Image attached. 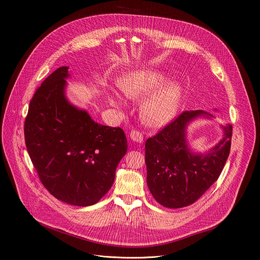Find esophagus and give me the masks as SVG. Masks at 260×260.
I'll use <instances>...</instances> for the list:
<instances>
[{
    "mask_svg": "<svg viewBox=\"0 0 260 260\" xmlns=\"http://www.w3.org/2000/svg\"><path fill=\"white\" fill-rule=\"evenodd\" d=\"M129 138H131L133 141H135L137 143H142L143 142V136H142V134L140 132L132 131L129 133Z\"/></svg>",
    "mask_w": 260,
    "mask_h": 260,
    "instance_id": "1",
    "label": "esophagus"
}]
</instances>
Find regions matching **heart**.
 I'll return each instance as SVG.
<instances>
[{
	"label": "heart",
	"instance_id": "obj_1",
	"mask_svg": "<svg viewBox=\"0 0 260 260\" xmlns=\"http://www.w3.org/2000/svg\"><path fill=\"white\" fill-rule=\"evenodd\" d=\"M121 90L129 98L146 97L140 106V116L151 127H161L175 117L183 96L180 83L169 81L160 71L142 70L128 74L121 82ZM111 106H122L116 94L109 96Z\"/></svg>",
	"mask_w": 260,
	"mask_h": 260
}]
</instances>
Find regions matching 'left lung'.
I'll return each instance as SVG.
<instances>
[{
    "label": "left lung",
    "mask_w": 260,
    "mask_h": 260,
    "mask_svg": "<svg viewBox=\"0 0 260 260\" xmlns=\"http://www.w3.org/2000/svg\"><path fill=\"white\" fill-rule=\"evenodd\" d=\"M201 118L211 120V115L185 111L145 142L147 186L166 208H183L198 201L218 179L229 157L232 125L228 123L219 125L222 138L208 150L200 152L189 144L188 126Z\"/></svg>",
    "instance_id": "obj_1"
}]
</instances>
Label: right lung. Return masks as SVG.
I'll return each mask as SVG.
<instances>
[{"label": "right lung", "mask_w": 260, "mask_h": 260, "mask_svg": "<svg viewBox=\"0 0 260 260\" xmlns=\"http://www.w3.org/2000/svg\"><path fill=\"white\" fill-rule=\"evenodd\" d=\"M69 67L49 75L34 94L25 121V141L43 185L73 206L96 204L111 189L127 151L120 127L99 124L67 97Z\"/></svg>", "instance_id": "obj_1"}]
</instances>
